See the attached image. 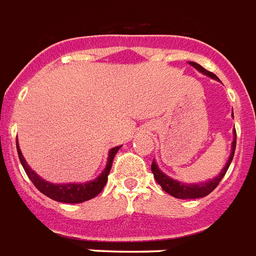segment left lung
Returning <instances> with one entry per match:
<instances>
[{
  "instance_id": "1",
  "label": "left lung",
  "mask_w": 256,
  "mask_h": 256,
  "mask_svg": "<svg viewBox=\"0 0 256 256\" xmlns=\"http://www.w3.org/2000/svg\"><path fill=\"white\" fill-rule=\"evenodd\" d=\"M190 64H191L192 66H195L198 70H200L202 74L210 76L212 79H218L217 76L212 74V72L207 70V69H204L203 66L196 64V62H192L191 61ZM234 150H236V130H234V139H233L232 143V152H230V156H229V160H228L226 165H225V168L222 169V172H221L216 178L210 180V182H199V184H184V182H176V180L170 178V177H168L166 174H164V173L158 169V166H156L154 161L151 164V172H152V174H154V178L156 180V182L162 187V190L165 192H168L172 196L178 198V199H196V198L207 196L210 192H212L217 188L220 182H221L222 177L225 176V173L228 172V168H229V165H230V162H232L233 160V156H234Z\"/></svg>"
}]
</instances>
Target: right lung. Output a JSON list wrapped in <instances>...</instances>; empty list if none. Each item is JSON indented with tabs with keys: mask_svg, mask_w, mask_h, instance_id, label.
Segmentation results:
<instances>
[{
	"mask_svg": "<svg viewBox=\"0 0 256 256\" xmlns=\"http://www.w3.org/2000/svg\"><path fill=\"white\" fill-rule=\"evenodd\" d=\"M16 147H18V160L22 162L24 170L27 173V176L30 177V180L32 182L34 186L38 188L44 195L61 203H82L96 196L105 187L106 182H108V174L110 173V169H112V165H113L114 156L117 154V151L120 150V147H114V148L110 150L109 160H108V165H106L105 170L102 172L100 176L96 177L92 182H86V184H52V182H44V178H40L27 165L22 151L18 148V142H16Z\"/></svg>",
	"mask_w": 256,
	"mask_h": 256,
	"instance_id": "add662e5",
	"label": "right lung"
}]
</instances>
